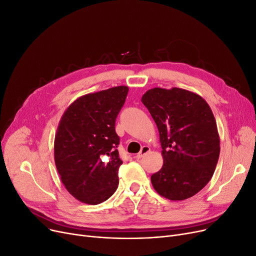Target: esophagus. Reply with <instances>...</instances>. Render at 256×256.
Listing matches in <instances>:
<instances>
[{"label": "esophagus", "mask_w": 256, "mask_h": 256, "mask_svg": "<svg viewBox=\"0 0 256 256\" xmlns=\"http://www.w3.org/2000/svg\"><path fill=\"white\" fill-rule=\"evenodd\" d=\"M150 150V146H144L142 148H141V150H140V152H138L137 154H136V158H138V159H140V158H142L144 154H146Z\"/></svg>", "instance_id": "34e87169"}]
</instances>
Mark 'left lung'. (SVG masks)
<instances>
[{
  "label": "left lung",
  "mask_w": 256,
  "mask_h": 256,
  "mask_svg": "<svg viewBox=\"0 0 256 256\" xmlns=\"http://www.w3.org/2000/svg\"><path fill=\"white\" fill-rule=\"evenodd\" d=\"M157 124L163 166L150 176L160 196L182 201L207 185L220 156L216 122L200 95L180 88H154L141 98Z\"/></svg>",
  "instance_id": "obj_1"
}]
</instances>
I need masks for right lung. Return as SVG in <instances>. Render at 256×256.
Masks as SVG:
<instances>
[{
  "mask_svg": "<svg viewBox=\"0 0 256 256\" xmlns=\"http://www.w3.org/2000/svg\"><path fill=\"white\" fill-rule=\"evenodd\" d=\"M128 88L119 86L77 98L62 114L54 140L60 180L78 201L97 205L118 187L122 164L115 121Z\"/></svg>",
  "mask_w": 256,
  "mask_h": 256,
  "instance_id": "add662e5",
  "label": "right lung"
}]
</instances>
